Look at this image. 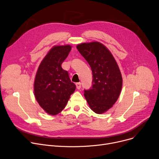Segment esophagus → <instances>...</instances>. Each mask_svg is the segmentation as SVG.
<instances>
[{"instance_id":"1","label":"esophagus","mask_w":159,"mask_h":159,"mask_svg":"<svg viewBox=\"0 0 159 159\" xmlns=\"http://www.w3.org/2000/svg\"><path fill=\"white\" fill-rule=\"evenodd\" d=\"M76 88L78 89H81V83H76Z\"/></svg>"}]
</instances>
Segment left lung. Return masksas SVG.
<instances>
[{
  "mask_svg": "<svg viewBox=\"0 0 159 159\" xmlns=\"http://www.w3.org/2000/svg\"><path fill=\"white\" fill-rule=\"evenodd\" d=\"M76 48L87 61L92 72V85L84 96L90 108L101 114L113 107L119 98L123 78L112 54L105 45L94 41L81 43Z\"/></svg>",
  "mask_w": 159,
  "mask_h": 159,
  "instance_id": "1",
  "label": "left lung"
}]
</instances>
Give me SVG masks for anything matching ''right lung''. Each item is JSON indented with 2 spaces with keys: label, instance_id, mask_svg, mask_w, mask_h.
Returning <instances> with one entry per match:
<instances>
[{
  "label": "right lung",
  "instance_id": "obj_1",
  "mask_svg": "<svg viewBox=\"0 0 159 159\" xmlns=\"http://www.w3.org/2000/svg\"><path fill=\"white\" fill-rule=\"evenodd\" d=\"M71 48L68 44L52 47L42 60L36 73L34 96L39 105L49 115L60 113L76 89L68 72L61 68V63L68 57Z\"/></svg>",
  "mask_w": 159,
  "mask_h": 159
}]
</instances>
